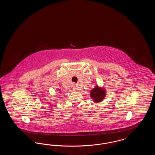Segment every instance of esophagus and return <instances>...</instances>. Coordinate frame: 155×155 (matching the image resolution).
Returning a JSON list of instances; mask_svg holds the SVG:
<instances>
[{
    "label": "esophagus",
    "instance_id": "obj_1",
    "mask_svg": "<svg viewBox=\"0 0 155 155\" xmlns=\"http://www.w3.org/2000/svg\"><path fill=\"white\" fill-rule=\"evenodd\" d=\"M74 90H75V91H76L77 89V86L75 85V86H74Z\"/></svg>",
    "mask_w": 155,
    "mask_h": 155
}]
</instances>
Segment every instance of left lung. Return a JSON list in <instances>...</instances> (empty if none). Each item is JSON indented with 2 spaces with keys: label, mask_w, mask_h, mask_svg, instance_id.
Listing matches in <instances>:
<instances>
[{
  "label": "left lung",
  "mask_w": 155,
  "mask_h": 155,
  "mask_svg": "<svg viewBox=\"0 0 155 155\" xmlns=\"http://www.w3.org/2000/svg\"><path fill=\"white\" fill-rule=\"evenodd\" d=\"M106 94V92L103 89L99 88L97 85L95 87V88L91 90V96L92 98L94 99L95 102H101Z\"/></svg>",
  "instance_id": "left-lung-1"
}]
</instances>
